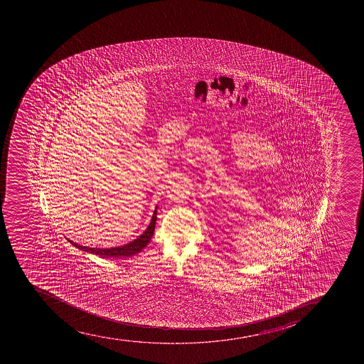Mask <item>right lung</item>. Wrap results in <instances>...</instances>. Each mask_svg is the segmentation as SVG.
<instances>
[{
  "label": "right lung",
  "instance_id": "add662e5",
  "mask_svg": "<svg viewBox=\"0 0 364 364\" xmlns=\"http://www.w3.org/2000/svg\"><path fill=\"white\" fill-rule=\"evenodd\" d=\"M156 209H158V206L155 208L151 223L148 225L147 229L144 231V234L140 235L136 240H134V241L129 242L127 245H121V247H115V248H90V247L78 245V243L71 241V240H69V242L80 250L90 252L94 255L101 256V257H128V256L135 255L137 252H142V249L151 242V237L154 235L155 223H156Z\"/></svg>",
  "mask_w": 364,
  "mask_h": 364
}]
</instances>
